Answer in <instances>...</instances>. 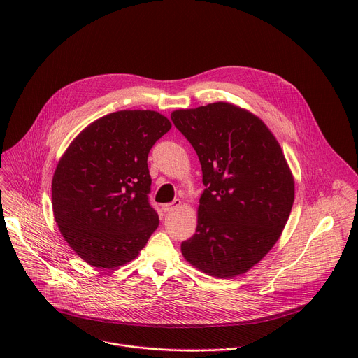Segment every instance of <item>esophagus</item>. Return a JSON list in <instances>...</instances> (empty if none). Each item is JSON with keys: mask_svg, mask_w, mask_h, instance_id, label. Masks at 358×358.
I'll use <instances>...</instances> for the list:
<instances>
[{"mask_svg": "<svg viewBox=\"0 0 358 358\" xmlns=\"http://www.w3.org/2000/svg\"><path fill=\"white\" fill-rule=\"evenodd\" d=\"M180 206H181V201H180L178 198H176L173 202L164 203V206H163V211H164V213H170V211L177 210Z\"/></svg>", "mask_w": 358, "mask_h": 358, "instance_id": "1", "label": "esophagus"}]
</instances>
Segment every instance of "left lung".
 <instances>
[{"mask_svg": "<svg viewBox=\"0 0 358 358\" xmlns=\"http://www.w3.org/2000/svg\"><path fill=\"white\" fill-rule=\"evenodd\" d=\"M191 143L206 185L195 234L184 258L215 278L257 265L279 239L294 201V181L282 148L257 116L217 101L171 113Z\"/></svg>", "mask_w": 358, "mask_h": 358, "instance_id": "obj_1", "label": "left lung"}]
</instances>
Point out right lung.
Here are the masks:
<instances>
[{"instance_id":"obj_1","label":"right lung","mask_w":358,"mask_h":358,"mask_svg":"<svg viewBox=\"0 0 358 358\" xmlns=\"http://www.w3.org/2000/svg\"><path fill=\"white\" fill-rule=\"evenodd\" d=\"M170 129L157 112H115L89 124L59 160L52 178L55 221L89 265L130 262L157 229L147 157Z\"/></svg>"}]
</instances>
